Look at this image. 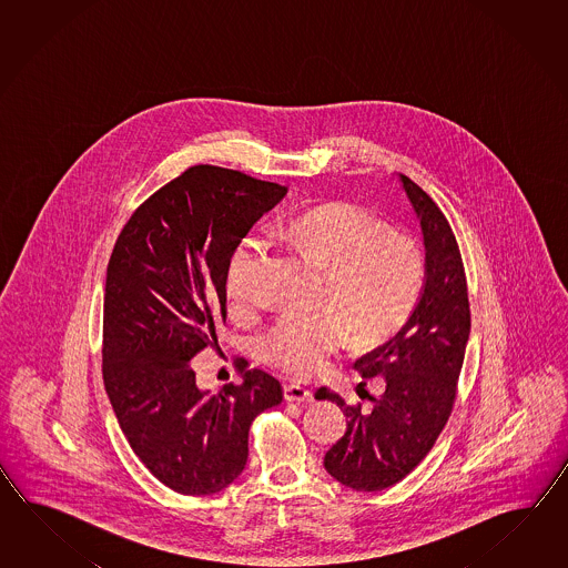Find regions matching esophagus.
I'll return each mask as SVG.
<instances>
[{"mask_svg":"<svg viewBox=\"0 0 568 568\" xmlns=\"http://www.w3.org/2000/svg\"><path fill=\"white\" fill-rule=\"evenodd\" d=\"M284 399L286 402H311L313 399V392L308 387L301 386V384H288L284 386Z\"/></svg>","mask_w":568,"mask_h":568,"instance_id":"34e87169","label":"esophagus"}]
</instances>
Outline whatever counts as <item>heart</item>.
Instances as JSON below:
<instances>
[{
  "label": "heart",
  "instance_id": "heart-1",
  "mask_svg": "<svg viewBox=\"0 0 568 568\" xmlns=\"http://www.w3.org/2000/svg\"><path fill=\"white\" fill-rule=\"evenodd\" d=\"M304 262L325 272L321 306L333 313L286 316L262 338V357L296 377L318 374L343 349L349 333L357 345L398 333L423 294L426 262L420 245L394 233L363 206L326 203L274 231ZM267 243L247 235L231 255L227 296L250 311L262 296Z\"/></svg>",
  "mask_w": 568,
  "mask_h": 568
}]
</instances>
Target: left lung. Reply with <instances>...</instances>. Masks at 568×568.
I'll use <instances>...</instances> for the list:
<instances>
[{"mask_svg":"<svg viewBox=\"0 0 568 568\" xmlns=\"http://www.w3.org/2000/svg\"><path fill=\"white\" fill-rule=\"evenodd\" d=\"M399 186L420 221L424 242L423 294L406 325L382 347L353 363L363 379L384 382L372 410L347 406L321 387L314 398L337 402L345 435L326 450L325 469L355 491H382L402 481L428 455L447 424L471 331L467 278L459 245L435 201L408 176ZM365 384V382H363Z\"/></svg>","mask_w":568,"mask_h":568,"instance_id":"obj_1","label":"left lung"}]
</instances>
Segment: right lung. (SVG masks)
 Segmentation results:
<instances>
[{
	"label": "right lung",
	"mask_w": 568,
	"mask_h": 568,
	"mask_svg": "<svg viewBox=\"0 0 568 568\" xmlns=\"http://www.w3.org/2000/svg\"><path fill=\"white\" fill-rule=\"evenodd\" d=\"M286 193L240 170L191 166L135 209L109 257V402L133 453L176 494H217L235 481L255 416L282 402L278 379L245 359L242 384L201 389L193 357L225 323L231 255Z\"/></svg>",
	"instance_id": "right-lung-1"
}]
</instances>
